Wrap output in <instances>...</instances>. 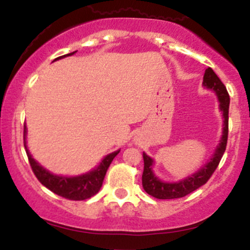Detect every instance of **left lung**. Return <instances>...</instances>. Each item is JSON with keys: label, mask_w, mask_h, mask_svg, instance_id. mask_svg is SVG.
Wrapping results in <instances>:
<instances>
[{"label": "left lung", "mask_w": 250, "mask_h": 250, "mask_svg": "<svg viewBox=\"0 0 250 250\" xmlns=\"http://www.w3.org/2000/svg\"><path fill=\"white\" fill-rule=\"evenodd\" d=\"M203 84L208 89H211L216 93L220 101V110H221L222 116H224V132H222V138L220 140L219 146L216 147V151H215L212 159L202 169H199L197 173L192 174L188 178L183 179V181L174 182V183H167V182L160 181L152 172L154 160L147 156L145 152H143V159H144V171H143L142 176L143 188H144L147 194L156 198V199H176V198L186 197V195L190 194L202 186H204L209 181L210 177L212 176L215 169L217 168L222 159V155L226 150L227 138H229V95L227 93L225 84L222 83L221 79L216 76V73L210 67L205 69Z\"/></svg>", "instance_id": "left-lung-1"}]
</instances>
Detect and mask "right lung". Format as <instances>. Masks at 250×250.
<instances>
[{"mask_svg": "<svg viewBox=\"0 0 250 250\" xmlns=\"http://www.w3.org/2000/svg\"><path fill=\"white\" fill-rule=\"evenodd\" d=\"M74 52H76V51H74ZM74 52L61 56V57H57L56 60H60V58L66 57V56H71L73 55ZM25 134L26 127L24 125V146H25L26 155H28L29 164H30V167L31 169H33L34 174L36 176V178L40 181V183L42 184V186L48 188L51 192H53L55 194L60 195V197L62 198H66V199L69 200H85L91 198L93 195H95L96 193L100 190L101 186H103L104 178H105V174L106 172H107L108 166L111 165L112 160L115 159L116 155L120 152V150H117V151L108 154L95 169H93V171L88 172V173L85 174H82V176H56V174L50 173L47 169L41 167L40 165L31 157L28 149H26Z\"/></svg>", "mask_w": 250, "mask_h": 250, "instance_id": "obj_1", "label": "right lung"}]
</instances>
